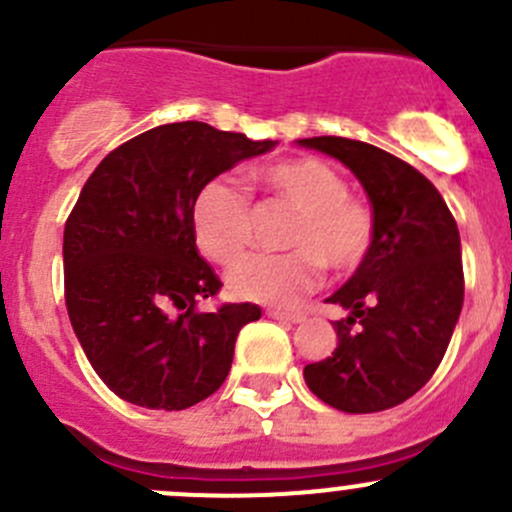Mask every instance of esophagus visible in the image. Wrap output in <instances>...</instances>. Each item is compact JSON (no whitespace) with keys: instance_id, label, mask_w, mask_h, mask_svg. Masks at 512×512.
Segmentation results:
<instances>
[{"instance_id":"1","label":"esophagus","mask_w":512,"mask_h":512,"mask_svg":"<svg viewBox=\"0 0 512 512\" xmlns=\"http://www.w3.org/2000/svg\"><path fill=\"white\" fill-rule=\"evenodd\" d=\"M267 314H270L272 319H280V322H292V324L304 322L302 312H287V309H267Z\"/></svg>"}]
</instances>
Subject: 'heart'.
<instances>
[{
  "mask_svg": "<svg viewBox=\"0 0 512 512\" xmlns=\"http://www.w3.org/2000/svg\"><path fill=\"white\" fill-rule=\"evenodd\" d=\"M255 180L277 205L292 210L285 255H250L227 275L230 292L265 304H297L322 280L354 275L374 250L376 218L364 200L349 195V183L334 165L319 158H292L267 165ZM190 223L200 252L230 265L252 240L250 198L225 180L200 185L190 205Z\"/></svg>",
  "mask_w": 512,
  "mask_h": 512,
  "instance_id": "obj_1",
  "label": "heart"
}]
</instances>
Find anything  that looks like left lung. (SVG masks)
<instances>
[{"label":"left lung","mask_w":512,"mask_h":512,"mask_svg":"<svg viewBox=\"0 0 512 512\" xmlns=\"http://www.w3.org/2000/svg\"><path fill=\"white\" fill-rule=\"evenodd\" d=\"M299 143L342 160L376 218L369 260L327 299L352 312L334 322L337 349L304 366V381L347 414L394 409L431 379L461 314L466 282L456 218L426 175L371 143L339 136Z\"/></svg>","instance_id":"8db88e82"}]
</instances>
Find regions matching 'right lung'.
<instances>
[{
    "mask_svg": "<svg viewBox=\"0 0 512 512\" xmlns=\"http://www.w3.org/2000/svg\"><path fill=\"white\" fill-rule=\"evenodd\" d=\"M277 141L200 121L165 123L113 148L81 188L64 227L71 327L103 384L123 401L180 411L220 389L250 302L198 312L223 287L195 247L200 185Z\"/></svg>",
    "mask_w": 512,
    "mask_h": 512,
    "instance_id": "obj_1",
    "label": "right lung"
}]
</instances>
